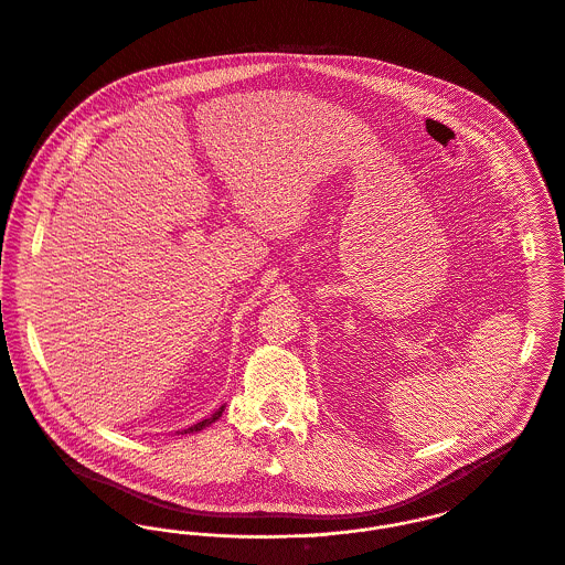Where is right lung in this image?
Returning a JSON list of instances; mask_svg holds the SVG:
<instances>
[{
	"label": "right lung",
	"instance_id": "right-lung-1",
	"mask_svg": "<svg viewBox=\"0 0 565 565\" xmlns=\"http://www.w3.org/2000/svg\"><path fill=\"white\" fill-rule=\"evenodd\" d=\"M223 411H225V406L223 408H218L212 417H207V419H203V422H199V424H194L192 428H188V430H183L181 435H190V433H199V430H203V428H207V426H212L221 415H223Z\"/></svg>",
	"mask_w": 565,
	"mask_h": 565
}]
</instances>
